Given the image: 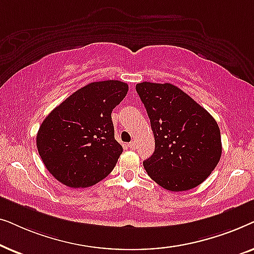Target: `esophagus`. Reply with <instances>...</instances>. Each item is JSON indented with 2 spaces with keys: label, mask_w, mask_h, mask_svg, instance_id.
Wrapping results in <instances>:
<instances>
[{
  "label": "esophagus",
  "mask_w": 254,
  "mask_h": 254,
  "mask_svg": "<svg viewBox=\"0 0 254 254\" xmlns=\"http://www.w3.org/2000/svg\"><path fill=\"white\" fill-rule=\"evenodd\" d=\"M128 147H129L130 149H135V147H136V142L135 141H131L128 143Z\"/></svg>",
  "instance_id": "obj_1"
}]
</instances>
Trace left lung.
<instances>
[{"instance_id": "obj_1", "label": "left lung", "mask_w": 254, "mask_h": 254, "mask_svg": "<svg viewBox=\"0 0 254 254\" xmlns=\"http://www.w3.org/2000/svg\"><path fill=\"white\" fill-rule=\"evenodd\" d=\"M136 91L155 136L154 154L143 162L145 171L172 192L199 186L220 162L222 142L217 123L170 83H137Z\"/></svg>"}]
</instances>
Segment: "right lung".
Returning <instances> with one entry per match:
<instances>
[{"mask_svg": "<svg viewBox=\"0 0 254 254\" xmlns=\"http://www.w3.org/2000/svg\"><path fill=\"white\" fill-rule=\"evenodd\" d=\"M127 83L93 82L55 107L39 127L37 148L52 176L65 186L89 187L106 178L123 154L111 113Z\"/></svg>", "mask_w": 254, "mask_h": 254, "instance_id": "obj_1", "label": "right lung"}]
</instances>
